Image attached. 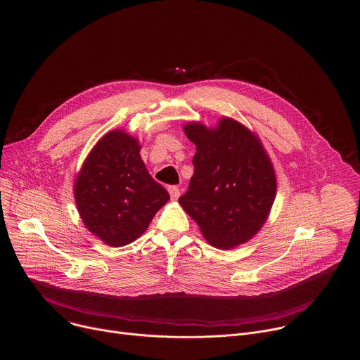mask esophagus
Returning <instances> with one entry per match:
<instances>
[{"label":"esophagus","instance_id":"1","mask_svg":"<svg viewBox=\"0 0 360 360\" xmlns=\"http://www.w3.org/2000/svg\"><path fill=\"white\" fill-rule=\"evenodd\" d=\"M169 194H170L172 200H177L180 197V190L176 186H172V187H169Z\"/></svg>","mask_w":360,"mask_h":360}]
</instances>
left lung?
I'll return each mask as SVG.
<instances>
[{
    "label": "left lung",
    "mask_w": 360,
    "mask_h": 360,
    "mask_svg": "<svg viewBox=\"0 0 360 360\" xmlns=\"http://www.w3.org/2000/svg\"><path fill=\"white\" fill-rule=\"evenodd\" d=\"M183 130L197 153L188 191L179 204L214 248L245 244L266 223L276 198L270 156L257 133L227 116L216 127L187 122Z\"/></svg>",
    "instance_id": "left-lung-1"
}]
</instances>
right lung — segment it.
Returning a JSON list of instances; mask_svg holds the SVG:
<instances>
[{
    "mask_svg": "<svg viewBox=\"0 0 360 360\" xmlns=\"http://www.w3.org/2000/svg\"><path fill=\"white\" fill-rule=\"evenodd\" d=\"M140 150L139 139L112 130L97 141L75 179V202L84 226L109 247L143 236L170 198L148 173Z\"/></svg>",
    "mask_w": 360,
    "mask_h": 360,
    "instance_id": "1",
    "label": "right lung"
}]
</instances>
